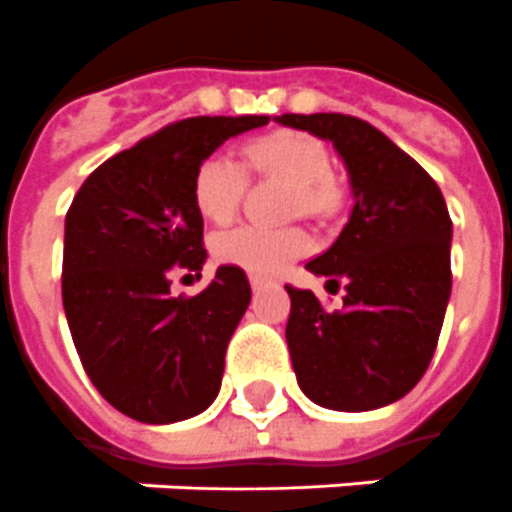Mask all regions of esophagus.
Masks as SVG:
<instances>
[{
  "mask_svg": "<svg viewBox=\"0 0 512 512\" xmlns=\"http://www.w3.org/2000/svg\"><path fill=\"white\" fill-rule=\"evenodd\" d=\"M251 288H253V293H259V290L264 288V282L256 280V277H253V280H251Z\"/></svg>",
  "mask_w": 512,
  "mask_h": 512,
  "instance_id": "esophagus-1",
  "label": "esophagus"
}]
</instances>
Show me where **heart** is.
Wrapping results in <instances>:
<instances>
[{"mask_svg": "<svg viewBox=\"0 0 512 512\" xmlns=\"http://www.w3.org/2000/svg\"><path fill=\"white\" fill-rule=\"evenodd\" d=\"M248 158L256 169L275 174L301 190L296 198L298 211H325L333 206V163L320 140L301 132H272L248 145ZM243 182L245 171L235 158L224 153L203 158L192 179V200L198 214L208 222H230ZM306 248L309 240L301 230L235 227L211 240V251L219 264L243 269L256 280L280 277Z\"/></svg>", "mask_w": 512, "mask_h": 512, "instance_id": "obj_1", "label": "heart"}]
</instances>
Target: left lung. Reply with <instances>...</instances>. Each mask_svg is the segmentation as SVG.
Segmentation results:
<instances>
[{
    "label": "left lung",
    "mask_w": 512,
    "mask_h": 512,
    "mask_svg": "<svg viewBox=\"0 0 512 512\" xmlns=\"http://www.w3.org/2000/svg\"><path fill=\"white\" fill-rule=\"evenodd\" d=\"M277 124L333 142L349 171L354 208L325 253L306 264L346 290L325 312L312 290L285 285V327L298 386L314 404L367 412L418 386L439 343L452 293V219L418 161L362 118L285 113Z\"/></svg>",
    "instance_id": "8db88e82"
}]
</instances>
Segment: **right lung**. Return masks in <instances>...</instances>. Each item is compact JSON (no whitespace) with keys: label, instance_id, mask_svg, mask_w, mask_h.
Returning a JSON list of instances; mask_svg holds the SVG:
<instances>
[{"label":"right lung","instance_id":"obj_1","mask_svg":"<svg viewBox=\"0 0 512 512\" xmlns=\"http://www.w3.org/2000/svg\"><path fill=\"white\" fill-rule=\"evenodd\" d=\"M267 116H198L163 126L94 169L65 216L63 309L89 380L150 425L195 418L222 386L224 354L251 304L243 269L219 267L198 296L171 275L206 264L192 200L200 161ZM187 275V277H190Z\"/></svg>","mask_w":512,"mask_h":512}]
</instances>
